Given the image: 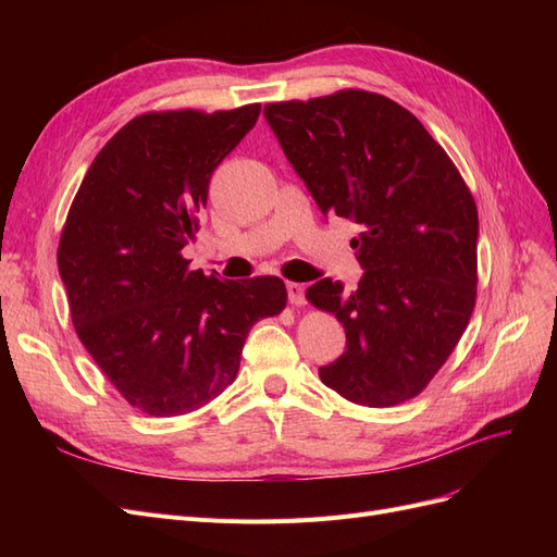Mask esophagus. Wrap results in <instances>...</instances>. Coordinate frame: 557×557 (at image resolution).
<instances>
[{"label":"esophagus","instance_id":"1","mask_svg":"<svg viewBox=\"0 0 557 557\" xmlns=\"http://www.w3.org/2000/svg\"><path fill=\"white\" fill-rule=\"evenodd\" d=\"M285 288H288V299H290V305L293 307H301L305 305V293H307V288H305V283H288L285 285Z\"/></svg>","mask_w":557,"mask_h":557}]
</instances>
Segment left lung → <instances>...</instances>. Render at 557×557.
<instances>
[{"label":"left lung","mask_w":557,"mask_h":557,"mask_svg":"<svg viewBox=\"0 0 557 557\" xmlns=\"http://www.w3.org/2000/svg\"><path fill=\"white\" fill-rule=\"evenodd\" d=\"M285 158L318 209L360 225L358 290L323 278L307 290L346 330V350L318 376L362 407L425 391L476 305L479 213L458 166L393 99L339 90L264 107Z\"/></svg>","instance_id":"left-lung-1"}]
</instances>
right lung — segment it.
Listing matches in <instances>:
<instances>
[{
	"label": "right lung",
	"instance_id": "obj_1",
	"mask_svg": "<svg viewBox=\"0 0 557 557\" xmlns=\"http://www.w3.org/2000/svg\"><path fill=\"white\" fill-rule=\"evenodd\" d=\"M260 104L150 111L99 150L60 234L58 267L81 344L134 409L170 418L237 379L250 327L288 301L278 276L223 281L183 258L209 181Z\"/></svg>",
	"mask_w": 557,
	"mask_h": 557
}]
</instances>
